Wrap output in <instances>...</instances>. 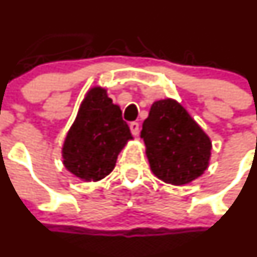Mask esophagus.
<instances>
[{
    "label": "esophagus",
    "mask_w": 257,
    "mask_h": 257,
    "mask_svg": "<svg viewBox=\"0 0 257 257\" xmlns=\"http://www.w3.org/2000/svg\"><path fill=\"white\" fill-rule=\"evenodd\" d=\"M130 128H131V132L134 136H137L140 131V125L137 122H131L130 123Z\"/></svg>",
    "instance_id": "1"
}]
</instances>
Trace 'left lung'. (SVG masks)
<instances>
[{"instance_id": "8db88e82", "label": "left lung", "mask_w": 257, "mask_h": 257, "mask_svg": "<svg viewBox=\"0 0 257 257\" xmlns=\"http://www.w3.org/2000/svg\"><path fill=\"white\" fill-rule=\"evenodd\" d=\"M141 137L151 171L166 184H189L209 166L210 137L172 98L152 103L142 123Z\"/></svg>"}]
</instances>
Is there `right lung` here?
Masks as SVG:
<instances>
[{
	"mask_svg": "<svg viewBox=\"0 0 257 257\" xmlns=\"http://www.w3.org/2000/svg\"><path fill=\"white\" fill-rule=\"evenodd\" d=\"M132 140L122 112L102 87H92L81 102L62 147L63 165L83 181H98L115 169L116 160Z\"/></svg>",
	"mask_w": 257,
	"mask_h": 257,
	"instance_id": "right-lung-1",
	"label": "right lung"
}]
</instances>
